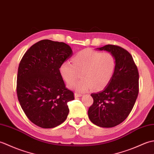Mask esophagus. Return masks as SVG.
Segmentation results:
<instances>
[{
	"label": "esophagus",
	"mask_w": 154,
	"mask_h": 154,
	"mask_svg": "<svg viewBox=\"0 0 154 154\" xmlns=\"http://www.w3.org/2000/svg\"><path fill=\"white\" fill-rule=\"evenodd\" d=\"M82 96V94H79V93H75V98H77V97H80Z\"/></svg>",
	"instance_id": "obj_1"
}]
</instances>
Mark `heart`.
I'll use <instances>...</instances> for the list:
<instances>
[{"instance_id": "obj_1", "label": "heart", "mask_w": 154, "mask_h": 154, "mask_svg": "<svg viewBox=\"0 0 154 154\" xmlns=\"http://www.w3.org/2000/svg\"><path fill=\"white\" fill-rule=\"evenodd\" d=\"M71 63L65 61L60 67L61 77L67 83L76 79L80 71L81 79L69 85V87L79 92H85L91 89L100 91L105 88L113 76L116 61L109 51L100 52L85 49L72 57Z\"/></svg>"}]
</instances>
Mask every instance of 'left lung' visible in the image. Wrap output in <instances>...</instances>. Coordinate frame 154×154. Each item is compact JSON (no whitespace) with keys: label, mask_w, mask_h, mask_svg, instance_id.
<instances>
[{"label":"left lung","mask_w":154,"mask_h":154,"mask_svg":"<svg viewBox=\"0 0 154 154\" xmlns=\"http://www.w3.org/2000/svg\"><path fill=\"white\" fill-rule=\"evenodd\" d=\"M98 49L114 55L115 69L105 89L91 94L93 103L88 115L96 125L112 128L122 123L133 109L139 93V73L132 55L125 49L110 44Z\"/></svg>","instance_id":"1"}]
</instances>
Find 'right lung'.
I'll list each match as a JSON object with an SVG mask.
<instances>
[{
  "mask_svg": "<svg viewBox=\"0 0 154 154\" xmlns=\"http://www.w3.org/2000/svg\"><path fill=\"white\" fill-rule=\"evenodd\" d=\"M73 54L63 42L39 41L20 62L16 93L28 119L43 128H51L66 120L67 103L74 99L59 72L60 65Z\"/></svg>",
  "mask_w": 154,
  "mask_h": 154,
  "instance_id": "right-lung-1",
  "label": "right lung"
}]
</instances>
